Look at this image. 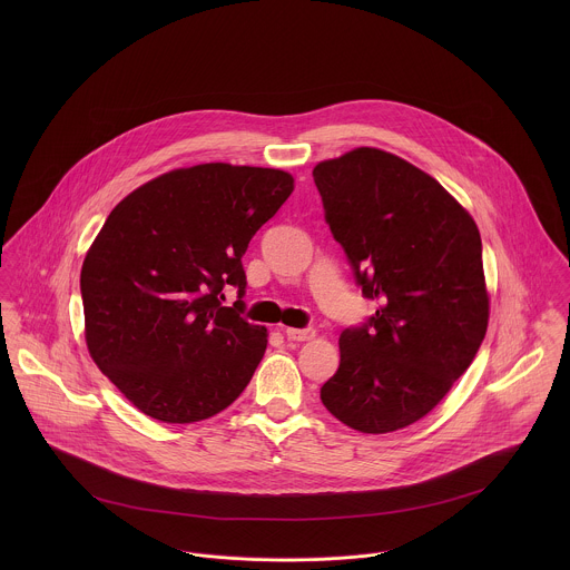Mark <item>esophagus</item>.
Returning <instances> with one entry per match:
<instances>
[{
    "label": "esophagus",
    "instance_id": "esophagus-1",
    "mask_svg": "<svg viewBox=\"0 0 570 570\" xmlns=\"http://www.w3.org/2000/svg\"><path fill=\"white\" fill-rule=\"evenodd\" d=\"M285 335H287V340L305 342V340H312L316 335V331L312 326H307V328H285Z\"/></svg>",
    "mask_w": 570,
    "mask_h": 570
}]
</instances>
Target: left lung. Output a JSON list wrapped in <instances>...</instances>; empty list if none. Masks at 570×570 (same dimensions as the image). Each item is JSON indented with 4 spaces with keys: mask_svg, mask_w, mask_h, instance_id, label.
Here are the masks:
<instances>
[{
    "mask_svg": "<svg viewBox=\"0 0 570 570\" xmlns=\"http://www.w3.org/2000/svg\"><path fill=\"white\" fill-rule=\"evenodd\" d=\"M331 235L377 312L340 335V366L321 389L353 430H402L436 406L485 337L481 233L428 173L371 147L316 164Z\"/></svg>",
    "mask_w": 570,
    "mask_h": 570,
    "instance_id": "left-lung-1",
    "label": "left lung"
}]
</instances>
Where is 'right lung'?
Returning <instances> with one entry per match:
<instances>
[{"mask_svg":"<svg viewBox=\"0 0 570 570\" xmlns=\"http://www.w3.org/2000/svg\"><path fill=\"white\" fill-rule=\"evenodd\" d=\"M292 190L278 168L197 164L142 184L109 213L82 261L85 342L151 419H208L249 384L267 328L242 316V256ZM228 284L240 289L233 308L220 303Z\"/></svg>","mask_w":570,"mask_h":570,"instance_id":"1","label":"right lung"}]
</instances>
